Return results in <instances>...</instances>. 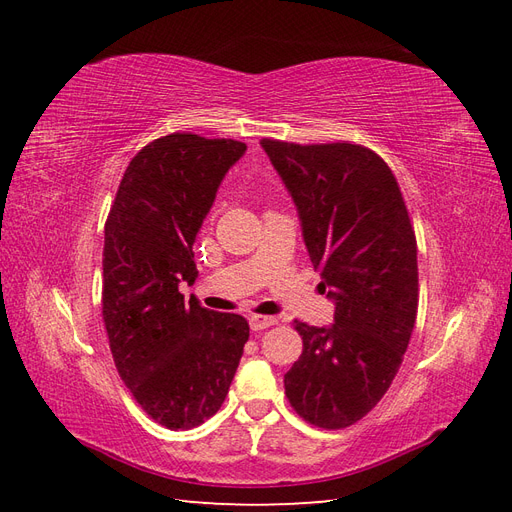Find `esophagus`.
Wrapping results in <instances>:
<instances>
[{
  "label": "esophagus",
  "mask_w": 512,
  "mask_h": 512,
  "mask_svg": "<svg viewBox=\"0 0 512 512\" xmlns=\"http://www.w3.org/2000/svg\"><path fill=\"white\" fill-rule=\"evenodd\" d=\"M275 322H277L275 316H260V314H254V316L250 318V327H252V331H265V329L273 327Z\"/></svg>",
  "instance_id": "obj_1"
}]
</instances>
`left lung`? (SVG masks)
<instances>
[{"instance_id":"left-lung-1","label":"left lung","mask_w":512,"mask_h":512,"mask_svg":"<svg viewBox=\"0 0 512 512\" xmlns=\"http://www.w3.org/2000/svg\"><path fill=\"white\" fill-rule=\"evenodd\" d=\"M299 209L327 297L329 329L294 320L303 352L284 376L303 421L344 429L374 408L399 371L418 309L416 237L399 183L376 151L348 141L262 138Z\"/></svg>"}]
</instances>
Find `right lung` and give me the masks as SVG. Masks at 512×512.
Returning <instances> with one entry per match:
<instances>
[{
	"label": "right lung",
	"instance_id": "obj_1",
	"mask_svg": "<svg viewBox=\"0 0 512 512\" xmlns=\"http://www.w3.org/2000/svg\"><path fill=\"white\" fill-rule=\"evenodd\" d=\"M245 143L175 132L136 153L104 224L102 318L121 380L153 421L192 429L220 410L250 324L185 301L196 232Z\"/></svg>",
	"mask_w": 512,
	"mask_h": 512
}]
</instances>
